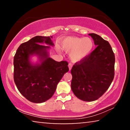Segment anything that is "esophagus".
Instances as JSON below:
<instances>
[{
    "mask_svg": "<svg viewBox=\"0 0 130 130\" xmlns=\"http://www.w3.org/2000/svg\"><path fill=\"white\" fill-rule=\"evenodd\" d=\"M68 67H69V70H71L72 68V64L71 63H69V65H68Z\"/></svg>",
    "mask_w": 130,
    "mask_h": 130,
    "instance_id": "1",
    "label": "esophagus"
}]
</instances>
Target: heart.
<instances>
[{
	"instance_id": "b5f03b06",
	"label": "heart",
	"mask_w": 130,
	"mask_h": 130,
	"mask_svg": "<svg viewBox=\"0 0 130 130\" xmlns=\"http://www.w3.org/2000/svg\"><path fill=\"white\" fill-rule=\"evenodd\" d=\"M61 46L63 51L70 53V60L74 62H77L91 54L94 43L92 39L88 37H68L62 41Z\"/></svg>"
}]
</instances>
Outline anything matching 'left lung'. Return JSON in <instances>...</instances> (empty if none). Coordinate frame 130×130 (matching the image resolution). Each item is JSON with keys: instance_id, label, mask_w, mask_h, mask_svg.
Returning a JSON list of instances; mask_svg holds the SVG:
<instances>
[{"instance_id": "8db88e82", "label": "left lung", "mask_w": 130, "mask_h": 130, "mask_svg": "<svg viewBox=\"0 0 130 130\" xmlns=\"http://www.w3.org/2000/svg\"><path fill=\"white\" fill-rule=\"evenodd\" d=\"M97 47L71 69V88L85 102L98 100L108 89L114 78L115 55L109 42L100 36L89 34Z\"/></svg>"}]
</instances>
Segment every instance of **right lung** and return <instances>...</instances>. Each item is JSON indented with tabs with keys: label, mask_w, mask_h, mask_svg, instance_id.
Wrapping results in <instances>:
<instances>
[{
	"label": "right lung",
	"mask_w": 130,
	"mask_h": 130,
	"mask_svg": "<svg viewBox=\"0 0 130 130\" xmlns=\"http://www.w3.org/2000/svg\"><path fill=\"white\" fill-rule=\"evenodd\" d=\"M52 38L34 37L22 43L15 54L14 82L20 93L31 102L41 103L51 98L58 83L69 71L67 61L57 62L49 57L47 50L54 46ZM32 55L38 56L39 63L30 62Z\"/></svg>",
	"instance_id": "add662e5"
}]
</instances>
